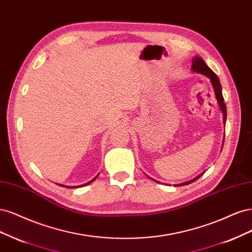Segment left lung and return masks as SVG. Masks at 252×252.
<instances>
[{"instance_id":"1","label":"left lung","mask_w":252,"mask_h":252,"mask_svg":"<svg viewBox=\"0 0 252 252\" xmlns=\"http://www.w3.org/2000/svg\"><path fill=\"white\" fill-rule=\"evenodd\" d=\"M192 64H191V69L193 72H197V73H200V74H203L207 76L210 82H212V85L214 87V90H215V95H216V98L218 100V103H219V107H220L222 113H223V123L224 125L226 124V117H227V112H226V104L224 103V98H223V95H222V87H221V84H220V80H219V77L215 74V73L213 72V70L210 69L207 64L204 63V61H203L201 58H199V56H194V58L192 59L191 61ZM203 174L199 175L198 177L193 178L192 180H189V181H186V182H183V183H180V184H176L175 186H183V185H188V184H190L192 183L193 181L198 180L199 178L202 176ZM150 179H152L153 181L155 182H158L160 183L159 181H156L154 180L153 178L149 177Z\"/></svg>"}]
</instances>
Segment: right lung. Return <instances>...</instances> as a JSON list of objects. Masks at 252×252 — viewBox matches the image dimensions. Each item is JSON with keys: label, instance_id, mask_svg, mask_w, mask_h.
Masks as SVG:
<instances>
[{"label": "right lung", "instance_id": "right-lung-1", "mask_svg": "<svg viewBox=\"0 0 252 252\" xmlns=\"http://www.w3.org/2000/svg\"><path fill=\"white\" fill-rule=\"evenodd\" d=\"M97 177H98V175H97L95 178H94V179H92L90 182H88V183H86V184H84V185H80V186H85V185H88V184H90V183H92L94 180H96V178ZM60 186H63V188H68V189H70V186H67V185H63V184H59ZM75 188H77V186H73V189H75ZM78 188H79V186H78Z\"/></svg>", "mask_w": 252, "mask_h": 252}]
</instances>
